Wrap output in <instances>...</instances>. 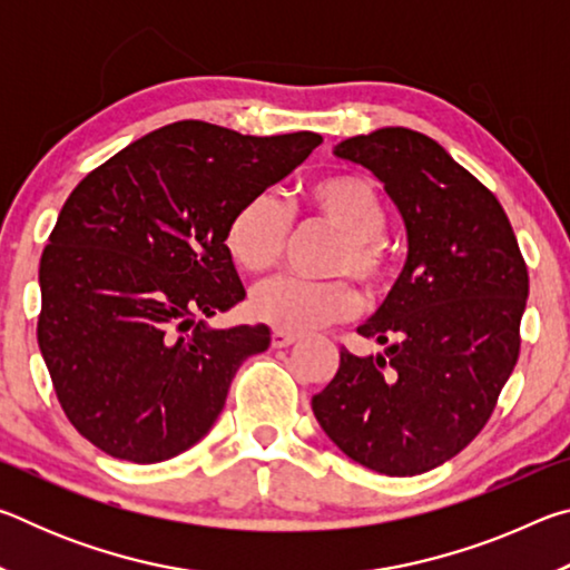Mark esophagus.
<instances>
[{"label":"esophagus","instance_id":"34e87169","mask_svg":"<svg viewBox=\"0 0 570 570\" xmlns=\"http://www.w3.org/2000/svg\"><path fill=\"white\" fill-rule=\"evenodd\" d=\"M296 340H298V336L292 334V332L274 330V334H272V346H274V350H284V346H292Z\"/></svg>","mask_w":570,"mask_h":570}]
</instances>
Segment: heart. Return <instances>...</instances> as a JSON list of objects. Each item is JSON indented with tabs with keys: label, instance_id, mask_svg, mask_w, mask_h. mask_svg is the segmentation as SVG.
<instances>
[{
	"label": "heart",
	"instance_id": "heart-1",
	"mask_svg": "<svg viewBox=\"0 0 570 570\" xmlns=\"http://www.w3.org/2000/svg\"><path fill=\"white\" fill-rule=\"evenodd\" d=\"M308 216L342 234L326 272L354 276L366 292L377 294L390 278L392 256L384 244L387 204L380 188L364 176H330L308 186ZM292 236V210L272 190L254 193L230 216L224 244L236 266L262 274L278 264ZM250 314L284 332L304 334L344 322L356 312L360 296L346 278L306 282L278 276L250 294Z\"/></svg>",
	"mask_w": 570,
	"mask_h": 570
}]
</instances>
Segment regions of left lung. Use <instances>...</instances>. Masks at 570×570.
<instances>
[{
	"instance_id": "8db88e82",
	"label": "left lung",
	"mask_w": 570,
	"mask_h": 570,
	"mask_svg": "<svg viewBox=\"0 0 570 570\" xmlns=\"http://www.w3.org/2000/svg\"><path fill=\"white\" fill-rule=\"evenodd\" d=\"M334 156L387 190L407 262L356 330L387 350H342L312 410L346 458L420 475L455 458L493 414L518 362L528 268L498 198L428 135L380 128L342 140Z\"/></svg>"
}]
</instances>
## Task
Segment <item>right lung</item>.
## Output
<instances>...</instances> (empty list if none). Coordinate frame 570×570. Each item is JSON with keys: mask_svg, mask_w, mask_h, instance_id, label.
<instances>
[{"mask_svg": "<svg viewBox=\"0 0 570 570\" xmlns=\"http://www.w3.org/2000/svg\"><path fill=\"white\" fill-rule=\"evenodd\" d=\"M320 142L180 120L70 193L40 262L37 342L67 420L95 448L150 465L208 435L238 366L272 344L264 324H206L246 296L226 226Z\"/></svg>", "mask_w": 570, "mask_h": 570, "instance_id": "add662e5", "label": "right lung"}]
</instances>
